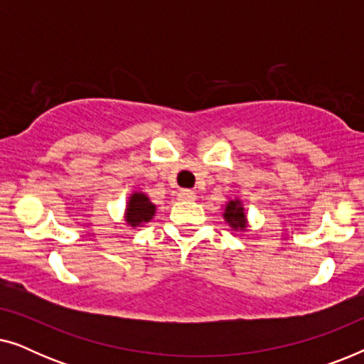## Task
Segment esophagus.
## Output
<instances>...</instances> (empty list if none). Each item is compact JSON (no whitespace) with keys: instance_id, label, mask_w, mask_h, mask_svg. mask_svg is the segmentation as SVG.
I'll return each instance as SVG.
<instances>
[{"instance_id":"esophagus-1","label":"esophagus","mask_w":364,"mask_h":364,"mask_svg":"<svg viewBox=\"0 0 364 364\" xmlns=\"http://www.w3.org/2000/svg\"><path fill=\"white\" fill-rule=\"evenodd\" d=\"M178 198H181V200H192L193 192L192 191H181L178 192Z\"/></svg>"}]
</instances>
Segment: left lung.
Returning <instances> with one entry per match:
<instances>
[{"label": "left lung", "instance_id": "1", "mask_svg": "<svg viewBox=\"0 0 364 364\" xmlns=\"http://www.w3.org/2000/svg\"><path fill=\"white\" fill-rule=\"evenodd\" d=\"M223 218L230 225L233 230H245L247 227V217L245 210H243L240 200H230L227 202L225 212H223Z\"/></svg>", "mask_w": 364, "mask_h": 364}]
</instances>
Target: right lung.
I'll list each match as a JSON object with an SVG mask.
<instances>
[{"instance_id":"1","label":"right lung","mask_w":364,"mask_h":364,"mask_svg":"<svg viewBox=\"0 0 364 364\" xmlns=\"http://www.w3.org/2000/svg\"><path fill=\"white\" fill-rule=\"evenodd\" d=\"M154 213H156V205L149 200L146 193L134 192L129 197L126 208V222L131 227H141L142 223L151 222Z\"/></svg>"}]
</instances>
